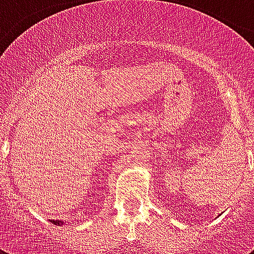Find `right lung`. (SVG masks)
<instances>
[{"instance_id": "1", "label": "right lung", "mask_w": 254, "mask_h": 254, "mask_svg": "<svg viewBox=\"0 0 254 254\" xmlns=\"http://www.w3.org/2000/svg\"><path fill=\"white\" fill-rule=\"evenodd\" d=\"M53 223L58 224V226H60V224H63V222H60V220H53Z\"/></svg>"}]
</instances>
